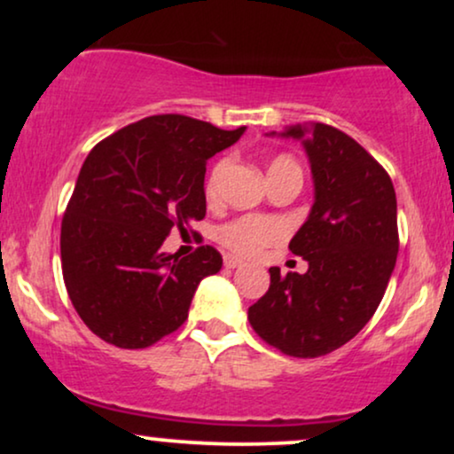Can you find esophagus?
<instances>
[{
    "label": "esophagus",
    "mask_w": 454,
    "mask_h": 454,
    "mask_svg": "<svg viewBox=\"0 0 454 454\" xmlns=\"http://www.w3.org/2000/svg\"><path fill=\"white\" fill-rule=\"evenodd\" d=\"M243 264V260H239L237 256H231V254H226L223 256V267L226 269H239Z\"/></svg>",
    "instance_id": "obj_1"
}]
</instances>
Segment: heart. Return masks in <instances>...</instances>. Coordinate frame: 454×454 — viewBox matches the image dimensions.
Segmentation results:
<instances>
[{"instance_id": "b5f03b06", "label": "heart", "mask_w": 454, "mask_h": 454, "mask_svg": "<svg viewBox=\"0 0 454 454\" xmlns=\"http://www.w3.org/2000/svg\"><path fill=\"white\" fill-rule=\"evenodd\" d=\"M281 161H293L290 158H278L270 166L281 164ZM226 170V161L215 164V168L211 170L209 181H207V194L213 196L220 185V179ZM286 237V226L284 222L278 217L269 215H243L237 220L222 223L215 231V239L223 247L231 249L232 254L239 256H256L269 245L279 243Z\"/></svg>"}]
</instances>
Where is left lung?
<instances>
[{
  "label": "left lung",
  "instance_id": "left-lung-1",
  "mask_svg": "<svg viewBox=\"0 0 454 454\" xmlns=\"http://www.w3.org/2000/svg\"><path fill=\"white\" fill-rule=\"evenodd\" d=\"M278 137L301 140L309 158L314 205L290 241L309 269L281 275L270 267L267 294L247 317L269 346L316 358L350 341L376 314L397 262V196L387 170L341 129L311 123Z\"/></svg>",
  "mask_w": 454,
  "mask_h": 454
}]
</instances>
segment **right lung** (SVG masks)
I'll use <instances>...</instances> for the list:
<instances>
[{
    "label": "right lung",
    "instance_id": "right-lung-1",
    "mask_svg": "<svg viewBox=\"0 0 454 454\" xmlns=\"http://www.w3.org/2000/svg\"><path fill=\"white\" fill-rule=\"evenodd\" d=\"M185 114H153L90 151L61 222V270L76 314L100 340L138 350L187 320L211 245L181 258L161 252L170 231L207 213V160L241 138Z\"/></svg>",
    "mask_w": 454,
    "mask_h": 454
}]
</instances>
